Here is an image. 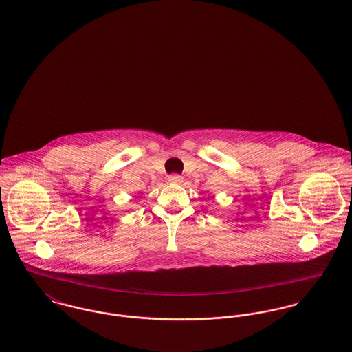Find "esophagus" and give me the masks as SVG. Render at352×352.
Masks as SVG:
<instances>
[{
	"label": "esophagus",
	"instance_id": "obj_1",
	"mask_svg": "<svg viewBox=\"0 0 352 352\" xmlns=\"http://www.w3.org/2000/svg\"><path fill=\"white\" fill-rule=\"evenodd\" d=\"M182 181H184V178H182L181 175H178V174H173V175L168 177V182H170V184L179 185V184H182Z\"/></svg>",
	"mask_w": 352,
	"mask_h": 352
}]
</instances>
